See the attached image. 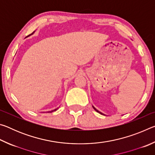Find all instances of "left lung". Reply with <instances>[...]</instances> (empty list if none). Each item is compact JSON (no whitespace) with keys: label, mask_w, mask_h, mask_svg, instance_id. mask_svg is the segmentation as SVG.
I'll use <instances>...</instances> for the list:
<instances>
[{"label":"left lung","mask_w":155,"mask_h":155,"mask_svg":"<svg viewBox=\"0 0 155 155\" xmlns=\"http://www.w3.org/2000/svg\"><path fill=\"white\" fill-rule=\"evenodd\" d=\"M92 107H93V108H94V109H95V111H97V112H98V113H99V114H102V113H101V112H100L99 111H98V110H97V109H96L95 108V107H94V106H92Z\"/></svg>","instance_id":"obj_1"}]
</instances>
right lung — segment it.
<instances>
[{"label":"right lung","instance_id":"1","mask_svg":"<svg viewBox=\"0 0 155 155\" xmlns=\"http://www.w3.org/2000/svg\"><path fill=\"white\" fill-rule=\"evenodd\" d=\"M33 33H34V32H33ZM33 33H32V34H33ZM57 109H58V108H57V109H55L52 110V111H48V113H49V112H50V113H51V112H53V111H56V110H57Z\"/></svg>","mask_w":155,"mask_h":155}]
</instances>
